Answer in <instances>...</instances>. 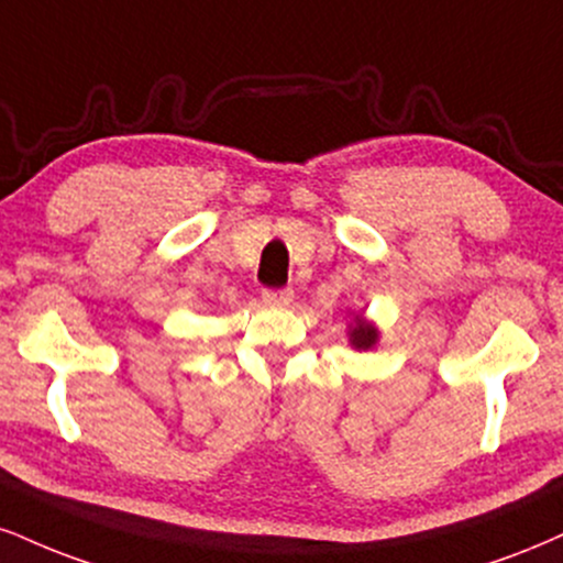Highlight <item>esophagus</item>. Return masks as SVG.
Instances as JSON below:
<instances>
[{
  "label": "esophagus",
  "mask_w": 563,
  "mask_h": 563,
  "mask_svg": "<svg viewBox=\"0 0 563 563\" xmlns=\"http://www.w3.org/2000/svg\"><path fill=\"white\" fill-rule=\"evenodd\" d=\"M264 303H273V307H288L294 301V290L290 288H267L262 290Z\"/></svg>",
  "instance_id": "1"
}]
</instances>
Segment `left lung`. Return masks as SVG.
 Segmentation results:
<instances>
[{"label":"left lung","instance_id":"8db88e82","mask_svg":"<svg viewBox=\"0 0 563 563\" xmlns=\"http://www.w3.org/2000/svg\"><path fill=\"white\" fill-rule=\"evenodd\" d=\"M377 338H380V333H377V328L372 322L364 320L362 314L354 317V322L349 324V343L354 346L356 351H369L375 349Z\"/></svg>","mask_w":563,"mask_h":563}]
</instances>
